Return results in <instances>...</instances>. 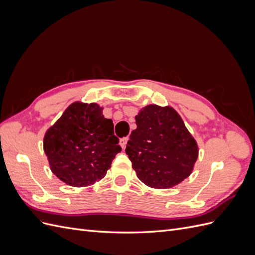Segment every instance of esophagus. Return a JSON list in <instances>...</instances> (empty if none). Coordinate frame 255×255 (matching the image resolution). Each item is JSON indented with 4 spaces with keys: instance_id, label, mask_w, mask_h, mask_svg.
<instances>
[{
    "instance_id": "34e87169",
    "label": "esophagus",
    "mask_w": 255,
    "mask_h": 255,
    "mask_svg": "<svg viewBox=\"0 0 255 255\" xmlns=\"http://www.w3.org/2000/svg\"><path fill=\"white\" fill-rule=\"evenodd\" d=\"M128 140V137H125V138H122V139H120V145H121V148H122L123 150L126 149Z\"/></svg>"
}]
</instances>
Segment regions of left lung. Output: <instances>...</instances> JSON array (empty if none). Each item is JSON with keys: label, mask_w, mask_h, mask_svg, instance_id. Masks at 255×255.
I'll return each mask as SVG.
<instances>
[{"label": "left lung", "mask_w": 255, "mask_h": 255, "mask_svg": "<svg viewBox=\"0 0 255 255\" xmlns=\"http://www.w3.org/2000/svg\"><path fill=\"white\" fill-rule=\"evenodd\" d=\"M126 152L146 186L171 188L190 175L198 158L197 141L171 106L146 105L135 117Z\"/></svg>", "instance_id": "obj_1"}]
</instances>
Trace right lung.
Here are the masks:
<instances>
[{"label": "right lung", "mask_w": 255, "mask_h": 255, "mask_svg": "<svg viewBox=\"0 0 255 255\" xmlns=\"http://www.w3.org/2000/svg\"><path fill=\"white\" fill-rule=\"evenodd\" d=\"M97 103L74 102L45 132L43 150L60 181L85 187L102 180L121 151L114 123Z\"/></svg>", "instance_id": "obj_1"}]
</instances>
